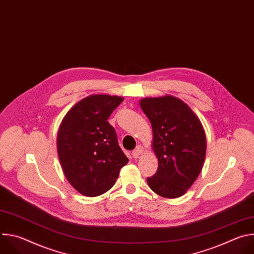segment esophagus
<instances>
[{"label":"esophagus","instance_id":"34e87169","mask_svg":"<svg viewBox=\"0 0 254 254\" xmlns=\"http://www.w3.org/2000/svg\"><path fill=\"white\" fill-rule=\"evenodd\" d=\"M142 147L141 146H137L132 152H131V156H132V158H134V159H136V158H138L139 157V155L142 153Z\"/></svg>","mask_w":254,"mask_h":254}]
</instances>
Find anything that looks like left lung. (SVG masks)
I'll return each mask as SVG.
<instances>
[{"label":"left lung","instance_id":"obj_1","mask_svg":"<svg viewBox=\"0 0 254 254\" xmlns=\"http://www.w3.org/2000/svg\"><path fill=\"white\" fill-rule=\"evenodd\" d=\"M153 128V150L159 166L147 179L158 195L173 199L184 195L199 176L206 155V135L191 108L172 95L139 101Z\"/></svg>","mask_w":254,"mask_h":254}]
</instances>
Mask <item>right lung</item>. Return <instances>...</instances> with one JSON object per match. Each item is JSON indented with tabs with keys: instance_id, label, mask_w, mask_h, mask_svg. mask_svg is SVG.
Here are the masks:
<instances>
[{
	"instance_id": "add662e5",
	"label": "right lung",
	"mask_w": 254,
	"mask_h": 254,
	"mask_svg": "<svg viewBox=\"0 0 254 254\" xmlns=\"http://www.w3.org/2000/svg\"><path fill=\"white\" fill-rule=\"evenodd\" d=\"M121 96L95 94L77 102L64 117L57 133L59 161L68 182L87 197L110 190L128 159L107 120L123 102Z\"/></svg>"
}]
</instances>
